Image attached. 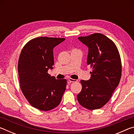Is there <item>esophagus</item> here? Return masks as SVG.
Masks as SVG:
<instances>
[{"instance_id":"1","label":"esophagus","mask_w":134,"mask_h":134,"mask_svg":"<svg viewBox=\"0 0 134 134\" xmlns=\"http://www.w3.org/2000/svg\"><path fill=\"white\" fill-rule=\"evenodd\" d=\"M69 81L70 83H72V82H76V81H77V80H75V79H72L70 78L69 79Z\"/></svg>"}]
</instances>
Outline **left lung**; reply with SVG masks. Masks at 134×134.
Listing matches in <instances>:
<instances>
[{"mask_svg":"<svg viewBox=\"0 0 134 134\" xmlns=\"http://www.w3.org/2000/svg\"><path fill=\"white\" fill-rule=\"evenodd\" d=\"M78 39L89 48L87 64L92 67L89 80H81L82 89L77 97L87 109H98L108 102L121 78L122 65L116 45L102 34Z\"/></svg>","mask_w":134,"mask_h":134,"instance_id":"obj_1","label":"left lung"}]
</instances>
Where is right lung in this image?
Here are the masks:
<instances>
[{
    "instance_id": "obj_1",
    "label": "right lung",
    "mask_w": 134,
    "mask_h": 134,
    "mask_svg": "<svg viewBox=\"0 0 134 134\" xmlns=\"http://www.w3.org/2000/svg\"><path fill=\"white\" fill-rule=\"evenodd\" d=\"M64 38L38 37L22 48L18 64L20 87L33 107L48 111L60 103L67 80L56 79L48 73L54 65L53 49Z\"/></svg>"
}]
</instances>
